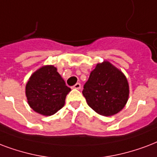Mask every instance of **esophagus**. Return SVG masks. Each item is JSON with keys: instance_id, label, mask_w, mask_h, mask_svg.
I'll use <instances>...</instances> for the list:
<instances>
[{"instance_id": "34e87169", "label": "esophagus", "mask_w": 157, "mask_h": 157, "mask_svg": "<svg viewBox=\"0 0 157 157\" xmlns=\"http://www.w3.org/2000/svg\"><path fill=\"white\" fill-rule=\"evenodd\" d=\"M74 89H76V90H80L81 89V84L80 83H76L75 86H73Z\"/></svg>"}]
</instances>
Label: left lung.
<instances>
[{"label": "left lung", "instance_id": "left-lung-1", "mask_svg": "<svg viewBox=\"0 0 157 157\" xmlns=\"http://www.w3.org/2000/svg\"><path fill=\"white\" fill-rule=\"evenodd\" d=\"M82 94L96 113L103 116L114 115L128 102V82L122 71L109 61H104L90 72Z\"/></svg>", "mask_w": 157, "mask_h": 157}]
</instances>
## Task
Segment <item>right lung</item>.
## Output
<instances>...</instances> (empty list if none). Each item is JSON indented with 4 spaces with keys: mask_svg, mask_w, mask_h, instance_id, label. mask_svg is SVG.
I'll return each instance as SVG.
<instances>
[{
    "mask_svg": "<svg viewBox=\"0 0 157 157\" xmlns=\"http://www.w3.org/2000/svg\"><path fill=\"white\" fill-rule=\"evenodd\" d=\"M70 91L57 67L52 65L43 66L35 71L25 86L29 107L44 116H51L61 109Z\"/></svg>",
    "mask_w": 157,
    "mask_h": 157,
    "instance_id": "1",
    "label": "right lung"
}]
</instances>
